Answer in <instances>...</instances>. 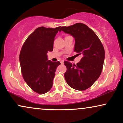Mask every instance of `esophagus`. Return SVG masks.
I'll return each mask as SVG.
<instances>
[{
    "label": "esophagus",
    "instance_id": "obj_1",
    "mask_svg": "<svg viewBox=\"0 0 123 123\" xmlns=\"http://www.w3.org/2000/svg\"><path fill=\"white\" fill-rule=\"evenodd\" d=\"M63 62H64V61H63V60H61L60 61V62H61V64H63Z\"/></svg>",
    "mask_w": 123,
    "mask_h": 123
}]
</instances>
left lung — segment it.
Masks as SVG:
<instances>
[{"label":"left lung","mask_w":123,"mask_h":123,"mask_svg":"<svg viewBox=\"0 0 123 123\" xmlns=\"http://www.w3.org/2000/svg\"><path fill=\"white\" fill-rule=\"evenodd\" d=\"M62 31L74 38V51L82 54L77 64L65 61L67 68L64 77L70 87L80 91L87 90L99 78L102 72L105 50L101 40L92 29L81 23L62 26Z\"/></svg>","instance_id":"1"}]
</instances>
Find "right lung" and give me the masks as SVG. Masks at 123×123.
I'll list each match as a JSON object with an SVG mask.
<instances>
[{
    "label": "right lung",
    "mask_w": 123,
    "mask_h": 123,
    "mask_svg": "<svg viewBox=\"0 0 123 123\" xmlns=\"http://www.w3.org/2000/svg\"><path fill=\"white\" fill-rule=\"evenodd\" d=\"M61 26L37 28L24 43L19 54L21 72L25 82L35 92L43 94L50 90L56 69L61 63L48 60L53 50L54 37Z\"/></svg>",
    "instance_id": "add662e5"
}]
</instances>
